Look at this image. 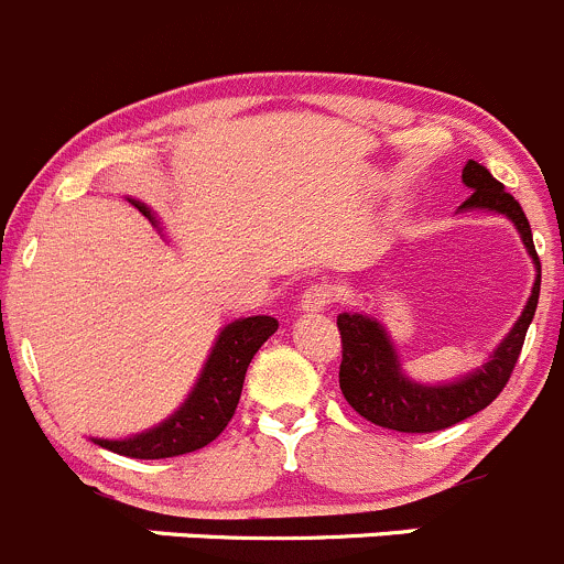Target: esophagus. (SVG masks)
I'll use <instances>...</instances> for the list:
<instances>
[{
  "label": "esophagus",
  "instance_id": "obj_1",
  "mask_svg": "<svg viewBox=\"0 0 564 564\" xmlns=\"http://www.w3.org/2000/svg\"><path fill=\"white\" fill-rule=\"evenodd\" d=\"M330 289L322 286V283H314V286L305 289L303 297H300V314H322V311L330 305Z\"/></svg>",
  "mask_w": 564,
  "mask_h": 564
}]
</instances>
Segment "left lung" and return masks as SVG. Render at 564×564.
<instances>
[{
    "mask_svg": "<svg viewBox=\"0 0 564 564\" xmlns=\"http://www.w3.org/2000/svg\"><path fill=\"white\" fill-rule=\"evenodd\" d=\"M463 184L471 189V195L468 200H463L457 212L501 215L521 234L523 248L538 272L532 294H529L512 330L501 338L488 360L449 382H419L404 375L397 344L377 316L358 314V311L338 314L336 325L341 330L338 386H341L344 399L377 427L397 430V433H435V430L452 427L457 421L488 408L510 380L523 338L534 319L540 297V259L521 204L507 193L505 184L490 176L488 167L474 160H468L463 167Z\"/></svg>",
    "mask_w": 564,
    "mask_h": 564,
    "instance_id": "1",
    "label": "left lung"
}]
</instances>
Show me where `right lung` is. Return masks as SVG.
Listing matches in <instances>:
<instances>
[{"label":"right lung","instance_id":"right-lung-1","mask_svg":"<svg viewBox=\"0 0 564 564\" xmlns=\"http://www.w3.org/2000/svg\"><path fill=\"white\" fill-rule=\"evenodd\" d=\"M129 204L140 215L149 217L151 226L160 228V220L149 204L137 198H129ZM275 330L278 319L264 314L228 322L220 336L215 338V347H212L193 391L178 404V410H173L165 421L143 430V433L120 441L93 438V444L118 452L123 457H137V460H162V457H178L204 449L228 427L239 397H242L245 371L261 344Z\"/></svg>","mask_w":564,"mask_h":564}]
</instances>
